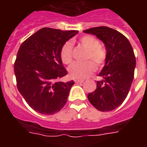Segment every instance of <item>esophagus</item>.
Wrapping results in <instances>:
<instances>
[{"instance_id":"34e87169","label":"esophagus","mask_w":147,"mask_h":147,"mask_svg":"<svg viewBox=\"0 0 147 147\" xmlns=\"http://www.w3.org/2000/svg\"><path fill=\"white\" fill-rule=\"evenodd\" d=\"M75 82H76V83H83V82H84V80H79V79H76V80H75Z\"/></svg>"}]
</instances>
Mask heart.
Here are the masks:
<instances>
[{
  "instance_id": "obj_1",
  "label": "heart",
  "mask_w": 147,
  "mask_h": 147,
  "mask_svg": "<svg viewBox=\"0 0 147 147\" xmlns=\"http://www.w3.org/2000/svg\"><path fill=\"white\" fill-rule=\"evenodd\" d=\"M79 41L81 45L88 50L85 60H92L98 68L102 67L107 59V53L100 47V42L92 36H84L80 38ZM60 58L64 64L71 63L72 61V45L71 42H66L62 46L60 50ZM92 62L88 61L84 63L75 62L68 69L69 76L76 79L88 78L95 70L94 63Z\"/></svg>"
}]
</instances>
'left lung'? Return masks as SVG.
<instances>
[{"mask_svg":"<svg viewBox=\"0 0 147 147\" xmlns=\"http://www.w3.org/2000/svg\"><path fill=\"white\" fill-rule=\"evenodd\" d=\"M105 43L107 59L98 76L97 88L88 94L90 103L100 111H111L123 102L134 80L136 67L132 46L126 36L107 26L93 27L83 31Z\"/></svg>","mask_w":147,"mask_h":147,"instance_id":"obj_1","label":"left lung"}]
</instances>
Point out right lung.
<instances>
[{"instance_id": "obj_1", "label": "right lung", "mask_w": 147, "mask_h": 147, "mask_svg": "<svg viewBox=\"0 0 147 147\" xmlns=\"http://www.w3.org/2000/svg\"><path fill=\"white\" fill-rule=\"evenodd\" d=\"M78 30L40 29L20 47L14 62L17 89L29 106L42 114H53L64 107L74 85L63 82L67 75L60 50Z\"/></svg>"}]
</instances>
